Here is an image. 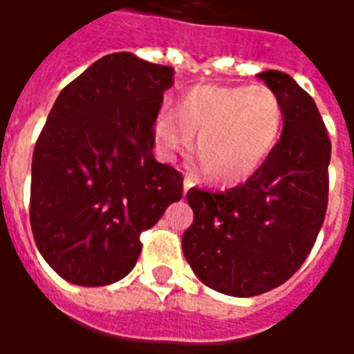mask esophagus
Returning a JSON list of instances; mask_svg holds the SVG:
<instances>
[{"label": "esophagus", "mask_w": 354, "mask_h": 354, "mask_svg": "<svg viewBox=\"0 0 354 354\" xmlns=\"http://www.w3.org/2000/svg\"><path fill=\"white\" fill-rule=\"evenodd\" d=\"M195 185V180H193V176H185L184 178V193L189 192V187H193Z\"/></svg>", "instance_id": "esophagus-1"}]
</instances>
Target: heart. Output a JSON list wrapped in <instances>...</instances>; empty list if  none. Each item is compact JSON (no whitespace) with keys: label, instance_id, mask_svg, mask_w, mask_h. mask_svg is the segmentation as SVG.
Listing matches in <instances>:
<instances>
[{"label":"heart","instance_id":"b5f03b06","mask_svg":"<svg viewBox=\"0 0 354 354\" xmlns=\"http://www.w3.org/2000/svg\"><path fill=\"white\" fill-rule=\"evenodd\" d=\"M284 108L267 85H195L174 109H161L153 123L157 151L165 159L192 146L210 182L233 185L263 167L279 144Z\"/></svg>","mask_w":354,"mask_h":354}]
</instances>
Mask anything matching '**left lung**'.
Here are the masks:
<instances>
[{
    "mask_svg": "<svg viewBox=\"0 0 354 354\" xmlns=\"http://www.w3.org/2000/svg\"><path fill=\"white\" fill-rule=\"evenodd\" d=\"M284 108L282 136L245 184L223 193L192 187L193 223L182 250L208 288L250 297L281 286L317 241L328 205L332 144L319 108L288 73H258Z\"/></svg>",
    "mask_w": 354,
    "mask_h": 354,
    "instance_id": "8db88e82",
    "label": "left lung"
}]
</instances>
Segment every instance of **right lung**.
Wrapping results in <instances>:
<instances>
[{"label":"right lung","mask_w":354,"mask_h":354,"mask_svg":"<svg viewBox=\"0 0 354 354\" xmlns=\"http://www.w3.org/2000/svg\"><path fill=\"white\" fill-rule=\"evenodd\" d=\"M174 68L113 53L62 88L32 157L35 245L64 281L104 286L136 266L140 233L182 199L153 157V123Z\"/></svg>","instance_id":"1"}]
</instances>
